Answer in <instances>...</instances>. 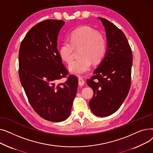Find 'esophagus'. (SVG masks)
<instances>
[{
  "label": "esophagus",
  "mask_w": 153,
  "mask_h": 153,
  "mask_svg": "<svg viewBox=\"0 0 153 153\" xmlns=\"http://www.w3.org/2000/svg\"><path fill=\"white\" fill-rule=\"evenodd\" d=\"M78 80H79V85H80V86H82V85H84V84H85V81H84V80L82 78H81V77H79Z\"/></svg>",
  "instance_id": "34e87169"
}]
</instances>
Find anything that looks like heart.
Instances as JSON below:
<instances>
[{
	"label": "heart",
	"instance_id": "1",
	"mask_svg": "<svg viewBox=\"0 0 153 153\" xmlns=\"http://www.w3.org/2000/svg\"><path fill=\"white\" fill-rule=\"evenodd\" d=\"M81 48L79 50L81 58L72 61L68 69L71 73L80 76L90 70L92 61L97 63L102 60L107 51V42L97 31L90 27L82 26L72 32L69 42L61 43L58 50L60 58L69 63L73 58L74 48Z\"/></svg>",
	"mask_w": 153,
	"mask_h": 153
}]
</instances>
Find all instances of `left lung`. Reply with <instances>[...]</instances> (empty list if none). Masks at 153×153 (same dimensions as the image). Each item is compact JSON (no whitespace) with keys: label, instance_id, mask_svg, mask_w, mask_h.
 I'll return each instance as SVG.
<instances>
[{"label":"left lung","instance_id":"left-lung-1","mask_svg":"<svg viewBox=\"0 0 153 153\" xmlns=\"http://www.w3.org/2000/svg\"><path fill=\"white\" fill-rule=\"evenodd\" d=\"M98 18L105 27L107 51L87 84L94 91L89 103L91 111L96 116L104 117L117 111L129 92L133 57L123 32L107 20Z\"/></svg>","mask_w":153,"mask_h":153}]
</instances>
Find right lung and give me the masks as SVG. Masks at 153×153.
I'll list each match as a JSON object with an SVG mask.
<instances>
[{"label": "right lung", "mask_w": 153, "mask_h": 153, "mask_svg": "<svg viewBox=\"0 0 153 153\" xmlns=\"http://www.w3.org/2000/svg\"><path fill=\"white\" fill-rule=\"evenodd\" d=\"M62 20H46L32 27L21 43L19 77L31 107L45 120L59 122L71 114L78 80L70 75L64 83L58 80L68 72L57 49Z\"/></svg>", "instance_id": "add662e5"}]
</instances>
